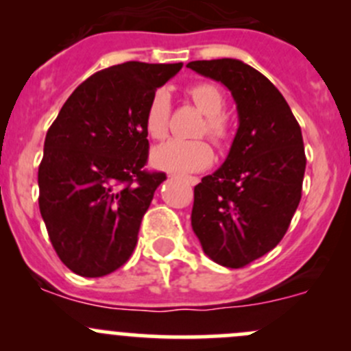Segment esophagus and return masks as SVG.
Listing matches in <instances>:
<instances>
[{
	"label": "esophagus",
	"mask_w": 351,
	"mask_h": 351,
	"mask_svg": "<svg viewBox=\"0 0 351 351\" xmlns=\"http://www.w3.org/2000/svg\"><path fill=\"white\" fill-rule=\"evenodd\" d=\"M186 182H189L190 185H197L198 178H197V176H189V178H186Z\"/></svg>",
	"instance_id": "esophagus-1"
}]
</instances>
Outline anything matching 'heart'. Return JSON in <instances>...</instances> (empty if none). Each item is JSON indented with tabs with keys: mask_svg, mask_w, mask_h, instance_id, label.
<instances>
[{
	"mask_svg": "<svg viewBox=\"0 0 351 351\" xmlns=\"http://www.w3.org/2000/svg\"><path fill=\"white\" fill-rule=\"evenodd\" d=\"M190 100L205 113L200 134H207L215 144L222 146L231 137V120L224 115L226 97L214 83H195L186 90ZM171 101L166 90L154 91L144 113V125L153 139H165L169 130ZM153 165L159 169L173 173H193L210 166L214 151L205 139H169L154 147Z\"/></svg>",
	"mask_w": 351,
	"mask_h": 351,
	"instance_id": "b5f03b06",
	"label": "heart"
}]
</instances>
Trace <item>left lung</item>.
Here are the masks:
<instances>
[{"label":"left lung","instance_id":"8db88e82","mask_svg":"<svg viewBox=\"0 0 351 351\" xmlns=\"http://www.w3.org/2000/svg\"><path fill=\"white\" fill-rule=\"evenodd\" d=\"M221 81L236 101L239 127L224 165L193 190L192 228L215 263L243 268L274 250L302 197V132L280 91L238 59L189 62Z\"/></svg>","mask_w":351,"mask_h":351}]
</instances>
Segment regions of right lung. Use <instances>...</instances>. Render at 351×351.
I'll list each match as a JSON object with an SVG mask.
<instances>
[{
  "label": "right lung",
  "mask_w": 351,
  "mask_h": 351,
  "mask_svg": "<svg viewBox=\"0 0 351 351\" xmlns=\"http://www.w3.org/2000/svg\"><path fill=\"white\" fill-rule=\"evenodd\" d=\"M176 64L129 61L101 69L73 91L49 127L38 166V207L62 263L81 277L122 267L166 180L147 171L144 113Z\"/></svg>",
  "instance_id": "obj_1"
}]
</instances>
